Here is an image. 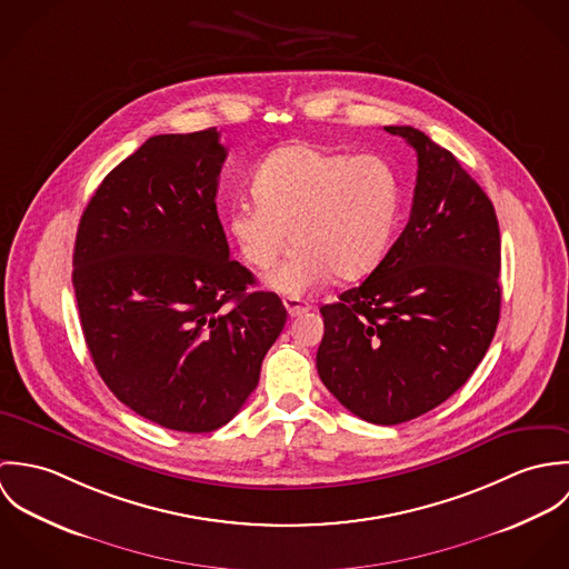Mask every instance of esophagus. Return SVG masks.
<instances>
[{
    "label": "esophagus",
    "instance_id": "34e87169",
    "mask_svg": "<svg viewBox=\"0 0 569 569\" xmlns=\"http://www.w3.org/2000/svg\"><path fill=\"white\" fill-rule=\"evenodd\" d=\"M282 305H284V309H287V313H289L291 318H298V316H302V313L309 311V305H307L305 300H300V298H284Z\"/></svg>",
    "mask_w": 569,
    "mask_h": 569
}]
</instances>
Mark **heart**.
<instances>
[{
  "instance_id": "heart-1",
  "label": "heart",
  "mask_w": 569,
  "mask_h": 569,
  "mask_svg": "<svg viewBox=\"0 0 569 569\" xmlns=\"http://www.w3.org/2000/svg\"><path fill=\"white\" fill-rule=\"evenodd\" d=\"M256 201L228 210V230L244 260L271 267L291 241V253L267 284L302 296L330 273L359 280L390 251L403 210V183L383 156L339 153L293 144L267 156L253 172Z\"/></svg>"
}]
</instances>
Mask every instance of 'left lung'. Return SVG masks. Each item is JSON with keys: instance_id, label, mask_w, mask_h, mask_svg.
<instances>
[{"instance_id": "8db88e82", "label": "left lung", "mask_w": 569, "mask_h": 569, "mask_svg": "<svg viewBox=\"0 0 569 569\" xmlns=\"http://www.w3.org/2000/svg\"><path fill=\"white\" fill-rule=\"evenodd\" d=\"M418 156L406 230L379 267L320 309L318 372L355 416L399 425L445 403L487 355L499 322L495 208L451 151L386 127Z\"/></svg>"}]
</instances>
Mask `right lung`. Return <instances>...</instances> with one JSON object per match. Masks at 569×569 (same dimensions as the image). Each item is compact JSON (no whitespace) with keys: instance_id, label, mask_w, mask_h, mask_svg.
Returning <instances> with one entry per match:
<instances>
[{"instance_id":"add662e5","label":"right lung","mask_w":569,"mask_h":569,"mask_svg":"<svg viewBox=\"0 0 569 569\" xmlns=\"http://www.w3.org/2000/svg\"><path fill=\"white\" fill-rule=\"evenodd\" d=\"M219 131L149 138L98 186L74 244L84 343L107 388L166 429L208 433L258 386L282 300L230 260Z\"/></svg>"}]
</instances>
